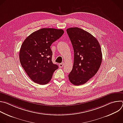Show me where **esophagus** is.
<instances>
[{"mask_svg":"<svg viewBox=\"0 0 123 123\" xmlns=\"http://www.w3.org/2000/svg\"><path fill=\"white\" fill-rule=\"evenodd\" d=\"M64 63L63 62H62V63H60V64H59V67L60 68H62V67L64 66Z\"/></svg>","mask_w":123,"mask_h":123,"instance_id":"34e87169","label":"esophagus"}]
</instances>
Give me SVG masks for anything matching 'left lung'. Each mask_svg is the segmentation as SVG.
Returning <instances> with one entry per match:
<instances>
[{"label": "left lung", "instance_id": "1", "mask_svg": "<svg viewBox=\"0 0 123 123\" xmlns=\"http://www.w3.org/2000/svg\"><path fill=\"white\" fill-rule=\"evenodd\" d=\"M74 50V62L68 74L69 81L79 86L88 81L98 72L102 60L99 42L92 34L77 28L67 29Z\"/></svg>", "mask_w": 123, "mask_h": 123}]
</instances>
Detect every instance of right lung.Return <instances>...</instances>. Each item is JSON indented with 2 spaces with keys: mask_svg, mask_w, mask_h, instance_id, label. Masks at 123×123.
Here are the masks:
<instances>
[{
  "mask_svg": "<svg viewBox=\"0 0 123 123\" xmlns=\"http://www.w3.org/2000/svg\"><path fill=\"white\" fill-rule=\"evenodd\" d=\"M64 32L62 29H41L31 34L22 43L19 60L25 72L34 82L40 85L48 83L58 68L52 62L50 46Z\"/></svg>",
  "mask_w": 123,
  "mask_h": 123,
  "instance_id": "add662e5",
  "label": "right lung"
}]
</instances>
